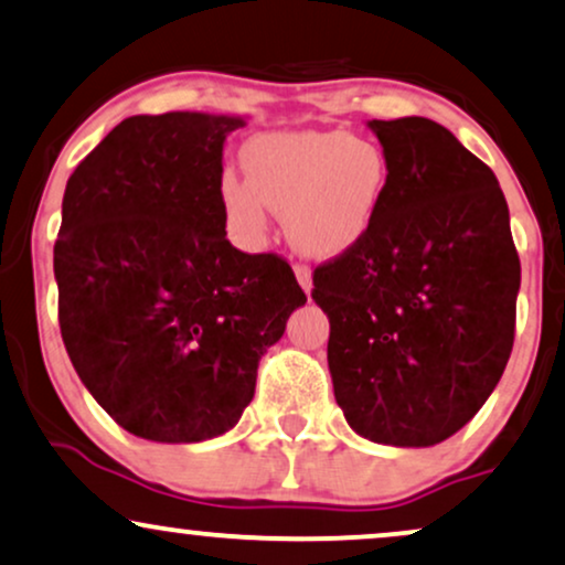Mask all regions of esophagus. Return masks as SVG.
<instances>
[{"mask_svg":"<svg viewBox=\"0 0 565 565\" xmlns=\"http://www.w3.org/2000/svg\"><path fill=\"white\" fill-rule=\"evenodd\" d=\"M295 276H297L299 287H302L305 295H310V291H312V274H310V268H307V266H295Z\"/></svg>","mask_w":565,"mask_h":565,"instance_id":"1","label":"esophagus"}]
</instances>
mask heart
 I'll return each instance as SVG.
<instances>
[{
  "label": "heart",
  "mask_w": 565,
  "mask_h": 565,
  "mask_svg": "<svg viewBox=\"0 0 565 565\" xmlns=\"http://www.w3.org/2000/svg\"><path fill=\"white\" fill-rule=\"evenodd\" d=\"M247 180L224 171L218 200L242 234L260 237L268 209L284 213L291 247L339 258L367 237L388 195L391 163L375 140L341 130L266 132L242 148Z\"/></svg>",
  "instance_id": "b5f03b06"
}]
</instances>
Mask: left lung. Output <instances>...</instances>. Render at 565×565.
Segmentation results:
<instances>
[{"mask_svg":"<svg viewBox=\"0 0 565 565\" xmlns=\"http://www.w3.org/2000/svg\"><path fill=\"white\" fill-rule=\"evenodd\" d=\"M388 195L354 249L318 266L335 404L362 438L427 448L459 433L501 381L521 266L490 167L425 117L370 119Z\"/></svg>","mask_w":565,"mask_h":565,"instance_id":"left-lung-1","label":"left lung"}]
</instances>
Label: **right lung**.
Wrapping results in <instances>:
<instances>
[{
    "mask_svg": "<svg viewBox=\"0 0 565 565\" xmlns=\"http://www.w3.org/2000/svg\"><path fill=\"white\" fill-rule=\"evenodd\" d=\"M239 114L125 119L77 163L54 278L70 362L119 427L156 443L230 433L260 356L307 302L274 253L226 239L218 200Z\"/></svg>",
    "mask_w": 565,
    "mask_h": 565,
    "instance_id": "add662e5",
    "label": "right lung"
}]
</instances>
